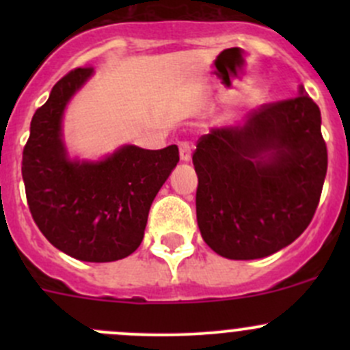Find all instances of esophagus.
<instances>
[{
    "label": "esophagus",
    "mask_w": 350,
    "mask_h": 350,
    "mask_svg": "<svg viewBox=\"0 0 350 350\" xmlns=\"http://www.w3.org/2000/svg\"><path fill=\"white\" fill-rule=\"evenodd\" d=\"M178 146H179V155H181V161H189V159H191V150H193L191 142L185 139V140H179Z\"/></svg>",
    "instance_id": "1"
}]
</instances>
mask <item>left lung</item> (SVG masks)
<instances>
[{
  "label": "left lung",
  "mask_w": 350,
  "mask_h": 350,
  "mask_svg": "<svg viewBox=\"0 0 350 350\" xmlns=\"http://www.w3.org/2000/svg\"><path fill=\"white\" fill-rule=\"evenodd\" d=\"M266 103L242 126L213 129L193 152L201 237L221 257H267L295 242L315 215L327 146L315 101Z\"/></svg>",
  "instance_id": "1"
}]
</instances>
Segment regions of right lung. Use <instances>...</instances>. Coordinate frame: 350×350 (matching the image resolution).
<instances>
[{
	"label": "right lung",
	"mask_w": 350,
	"mask_h": 350,
	"mask_svg": "<svg viewBox=\"0 0 350 350\" xmlns=\"http://www.w3.org/2000/svg\"><path fill=\"white\" fill-rule=\"evenodd\" d=\"M91 74V66L67 72L35 111L22 176L31 218L52 245L74 259L111 262L140 245L150 204L178 164L179 150L125 146L101 162L69 161L62 111Z\"/></svg>",
	"instance_id": "obj_1"
}]
</instances>
